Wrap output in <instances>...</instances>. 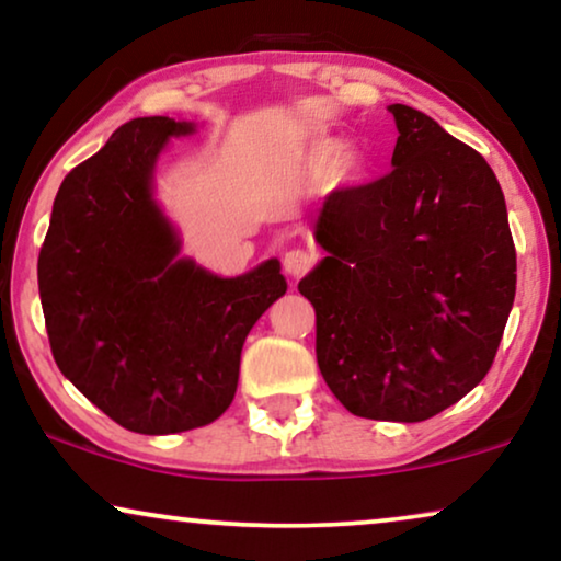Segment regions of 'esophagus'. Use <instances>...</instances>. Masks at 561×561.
<instances>
[{
    "mask_svg": "<svg viewBox=\"0 0 561 561\" xmlns=\"http://www.w3.org/2000/svg\"><path fill=\"white\" fill-rule=\"evenodd\" d=\"M313 263H317V255L309 250H301V248L288 250L286 255H283V267H286V273L290 275V278H301V275L311 271Z\"/></svg>",
    "mask_w": 561,
    "mask_h": 561,
    "instance_id": "34e87169",
    "label": "esophagus"
}]
</instances>
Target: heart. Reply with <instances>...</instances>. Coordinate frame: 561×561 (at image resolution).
Instances as JSON below:
<instances>
[{
	"label": "heart",
	"mask_w": 561,
	"mask_h": 561,
	"mask_svg": "<svg viewBox=\"0 0 561 561\" xmlns=\"http://www.w3.org/2000/svg\"><path fill=\"white\" fill-rule=\"evenodd\" d=\"M344 152H347V148H344L342 142L319 140L309 148V165L313 168V171H329V168H334L336 163H340V160L344 158Z\"/></svg>",
	"instance_id": "b5f03b06"
}]
</instances>
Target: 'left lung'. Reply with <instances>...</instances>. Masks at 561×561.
Masks as SVG:
<instances>
[{
    "label": "left lung",
    "mask_w": 561,
    "mask_h": 561,
    "mask_svg": "<svg viewBox=\"0 0 561 561\" xmlns=\"http://www.w3.org/2000/svg\"><path fill=\"white\" fill-rule=\"evenodd\" d=\"M393 171L336 188L298 283L317 363L344 409L426 421L485 378L516 298V248L493 168L424 112L390 104Z\"/></svg>",
    "instance_id": "left-lung-1"
}]
</instances>
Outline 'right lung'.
<instances>
[{
  "mask_svg": "<svg viewBox=\"0 0 561 561\" xmlns=\"http://www.w3.org/2000/svg\"><path fill=\"white\" fill-rule=\"evenodd\" d=\"M191 122L137 117L60 183L37 257L45 329L60 373L137 434L211 424L232 403L242 344L286 294L278 260L219 278L179 257L152 196L168 137Z\"/></svg>",
  "mask_w": 561,
  "mask_h": 561,
  "instance_id": "obj_1",
  "label": "right lung"
}]
</instances>
